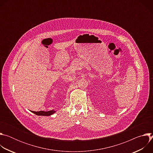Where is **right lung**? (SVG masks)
Listing matches in <instances>:
<instances>
[{"label":"right lung","instance_id":"add662e5","mask_svg":"<svg viewBox=\"0 0 153 153\" xmlns=\"http://www.w3.org/2000/svg\"><path fill=\"white\" fill-rule=\"evenodd\" d=\"M31 111L37 116H49L56 113V111H54V110L48 111Z\"/></svg>","mask_w":153,"mask_h":153}]
</instances>
